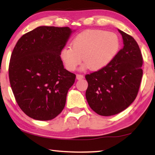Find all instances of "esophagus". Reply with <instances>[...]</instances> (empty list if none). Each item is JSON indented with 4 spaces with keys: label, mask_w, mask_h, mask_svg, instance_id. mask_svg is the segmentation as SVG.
<instances>
[{
    "label": "esophagus",
    "mask_w": 155,
    "mask_h": 155,
    "mask_svg": "<svg viewBox=\"0 0 155 155\" xmlns=\"http://www.w3.org/2000/svg\"><path fill=\"white\" fill-rule=\"evenodd\" d=\"M76 78H77L78 80H82L84 78V75H80V74H78V75H76Z\"/></svg>",
    "instance_id": "esophagus-1"
}]
</instances>
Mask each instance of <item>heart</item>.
I'll list each match as a JSON object with an SVG mask.
<instances>
[{
    "label": "heart",
    "instance_id": "1",
    "mask_svg": "<svg viewBox=\"0 0 155 155\" xmlns=\"http://www.w3.org/2000/svg\"><path fill=\"white\" fill-rule=\"evenodd\" d=\"M120 40L116 33L101 29H87L78 34L72 41V46H65L61 58L69 71H75L81 63L83 68L100 71L109 65L117 56Z\"/></svg>",
    "mask_w": 155,
    "mask_h": 155
}]
</instances>
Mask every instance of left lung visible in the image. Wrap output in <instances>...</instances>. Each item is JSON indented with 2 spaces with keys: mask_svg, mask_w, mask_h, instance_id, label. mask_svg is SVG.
<instances>
[{
  "mask_svg": "<svg viewBox=\"0 0 155 155\" xmlns=\"http://www.w3.org/2000/svg\"><path fill=\"white\" fill-rule=\"evenodd\" d=\"M124 47L104 68L85 75L86 99L93 111L109 116L127 109L136 98L143 77V56L136 41L118 29Z\"/></svg>",
  "mask_w": 155,
  "mask_h": 155,
  "instance_id": "1",
  "label": "left lung"
}]
</instances>
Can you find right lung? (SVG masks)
I'll use <instances>...</instances> for the list:
<instances>
[{"instance_id": "add662e5", "label": "right lung", "mask_w": 155, "mask_h": 155, "mask_svg": "<svg viewBox=\"0 0 155 155\" xmlns=\"http://www.w3.org/2000/svg\"><path fill=\"white\" fill-rule=\"evenodd\" d=\"M73 31L68 27H38L12 51L10 86L19 107L31 118L51 120L64 109L76 76L64 68L60 55Z\"/></svg>"}]
</instances>
